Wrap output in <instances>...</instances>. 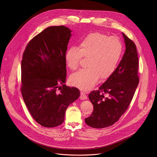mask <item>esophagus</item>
<instances>
[{
  "instance_id": "esophagus-1",
  "label": "esophagus",
  "mask_w": 157,
  "mask_h": 157,
  "mask_svg": "<svg viewBox=\"0 0 157 157\" xmlns=\"http://www.w3.org/2000/svg\"><path fill=\"white\" fill-rule=\"evenodd\" d=\"M79 98H80V99L81 100H84V99H87V96L84 94V92L81 91V93H80V97Z\"/></svg>"
}]
</instances>
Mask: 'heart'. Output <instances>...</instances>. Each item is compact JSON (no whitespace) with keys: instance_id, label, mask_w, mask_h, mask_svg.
Wrapping results in <instances>:
<instances>
[{"instance_id":"b5f03b06","label":"heart","mask_w":157,"mask_h":157,"mask_svg":"<svg viewBox=\"0 0 157 157\" xmlns=\"http://www.w3.org/2000/svg\"><path fill=\"white\" fill-rule=\"evenodd\" d=\"M122 53V44L116 36L99 33H91L78 44V48L71 47L66 51L64 59L71 70L78 69L82 58H87V68L73 74V85L82 91H88L100 79L108 78L115 71Z\"/></svg>"}]
</instances>
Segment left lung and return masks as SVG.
I'll use <instances>...</instances> for the list:
<instances>
[{"label":"left lung","instance_id":"1","mask_svg":"<svg viewBox=\"0 0 157 157\" xmlns=\"http://www.w3.org/2000/svg\"><path fill=\"white\" fill-rule=\"evenodd\" d=\"M122 35L126 48L119 64L98 90L88 96L94 109L85 122L93 128L107 127L118 121L129 106L139 84L136 45L124 33Z\"/></svg>","mask_w":157,"mask_h":157}]
</instances>
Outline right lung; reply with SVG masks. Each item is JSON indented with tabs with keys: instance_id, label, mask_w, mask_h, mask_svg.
<instances>
[{
	"instance_id": "1",
	"label": "right lung",
	"mask_w": 157,
	"mask_h": 157,
	"mask_svg": "<svg viewBox=\"0 0 157 157\" xmlns=\"http://www.w3.org/2000/svg\"><path fill=\"white\" fill-rule=\"evenodd\" d=\"M71 32L63 25L48 27L29 42L22 56L21 95L33 118L45 127L61 125L67 107L80 95L76 87L64 84Z\"/></svg>"
}]
</instances>
